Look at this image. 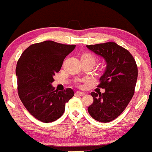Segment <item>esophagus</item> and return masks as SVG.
Wrapping results in <instances>:
<instances>
[{
    "label": "esophagus",
    "instance_id": "obj_1",
    "mask_svg": "<svg viewBox=\"0 0 152 152\" xmlns=\"http://www.w3.org/2000/svg\"><path fill=\"white\" fill-rule=\"evenodd\" d=\"M76 94H77V95H79V96H84V95H85L86 94H85V93H83V92L77 91V92H76Z\"/></svg>",
    "mask_w": 152,
    "mask_h": 152
}]
</instances>
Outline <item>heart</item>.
Returning a JSON list of instances; mask_svg holds the SVG:
<instances>
[{
  "label": "heart",
  "instance_id": "heart-1",
  "mask_svg": "<svg viewBox=\"0 0 152 152\" xmlns=\"http://www.w3.org/2000/svg\"><path fill=\"white\" fill-rule=\"evenodd\" d=\"M96 58L93 55L90 54V53H83L81 56V61L82 63H87L90 64L94 66V65L96 64Z\"/></svg>",
  "mask_w": 152,
  "mask_h": 152
}]
</instances>
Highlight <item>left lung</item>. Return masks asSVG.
I'll return each instance as SVG.
<instances>
[{
	"instance_id": "8db88e82",
	"label": "left lung",
	"mask_w": 152,
	"mask_h": 152,
	"mask_svg": "<svg viewBox=\"0 0 152 152\" xmlns=\"http://www.w3.org/2000/svg\"><path fill=\"white\" fill-rule=\"evenodd\" d=\"M86 47L106 62L105 71L98 85L105 91L91 93L94 102L88 111L96 121L110 122L125 110L133 96L137 79V64L131 53L115 42Z\"/></svg>"
}]
</instances>
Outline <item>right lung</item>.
<instances>
[{
	"label": "right lung",
	"mask_w": 152,
	"mask_h": 152,
	"mask_svg": "<svg viewBox=\"0 0 152 152\" xmlns=\"http://www.w3.org/2000/svg\"><path fill=\"white\" fill-rule=\"evenodd\" d=\"M76 45L53 41L34 44L22 53L16 67L18 95L28 111L45 123L60 118L65 104L74 96L72 88L55 90L53 76Z\"/></svg>",
	"instance_id": "1"
}]
</instances>
